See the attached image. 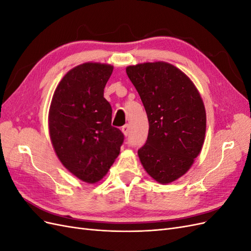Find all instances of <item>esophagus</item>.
<instances>
[{"mask_svg":"<svg viewBox=\"0 0 251 251\" xmlns=\"http://www.w3.org/2000/svg\"><path fill=\"white\" fill-rule=\"evenodd\" d=\"M121 131H123V133L127 136L128 134H130V125H125L123 126V128H121Z\"/></svg>","mask_w":251,"mask_h":251,"instance_id":"esophagus-1","label":"esophagus"}]
</instances>
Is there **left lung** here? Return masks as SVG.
Returning <instances> with one entry per match:
<instances>
[{
    "label": "left lung",
    "mask_w": 251,
    "mask_h": 251,
    "mask_svg": "<svg viewBox=\"0 0 251 251\" xmlns=\"http://www.w3.org/2000/svg\"><path fill=\"white\" fill-rule=\"evenodd\" d=\"M126 71L149 120L140 162L159 183H171L191 169L202 150L206 112L201 95L191 78L169 63L137 64Z\"/></svg>",
    "instance_id": "obj_1"
}]
</instances>
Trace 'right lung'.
Masks as SVG:
<instances>
[{"instance_id": "right-lung-1", "label": "right lung", "mask_w": 251, "mask_h": 251, "mask_svg": "<svg viewBox=\"0 0 251 251\" xmlns=\"http://www.w3.org/2000/svg\"><path fill=\"white\" fill-rule=\"evenodd\" d=\"M113 66L85 63L68 71L53 94L48 124L59 161L79 180L96 183L118 157L124 134L112 126L103 97Z\"/></svg>"}]
</instances>
